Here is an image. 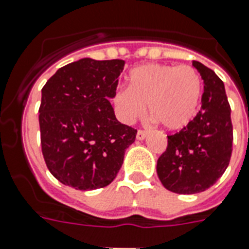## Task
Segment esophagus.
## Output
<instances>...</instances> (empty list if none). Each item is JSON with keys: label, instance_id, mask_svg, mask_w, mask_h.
I'll return each instance as SVG.
<instances>
[{"label": "esophagus", "instance_id": "34e87169", "mask_svg": "<svg viewBox=\"0 0 249 249\" xmlns=\"http://www.w3.org/2000/svg\"><path fill=\"white\" fill-rule=\"evenodd\" d=\"M145 137H147V133L144 130H138V133H137V139L138 141H143Z\"/></svg>", "mask_w": 249, "mask_h": 249}]
</instances>
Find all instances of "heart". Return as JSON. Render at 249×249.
Wrapping results in <instances>:
<instances>
[{"instance_id":"heart-1","label":"heart","mask_w":249,"mask_h":249,"mask_svg":"<svg viewBox=\"0 0 249 249\" xmlns=\"http://www.w3.org/2000/svg\"><path fill=\"white\" fill-rule=\"evenodd\" d=\"M203 94L199 72L189 65L148 64L133 69L129 88H118L112 102L118 118L133 124L144 115L171 131L183 130L195 120Z\"/></svg>"}]
</instances>
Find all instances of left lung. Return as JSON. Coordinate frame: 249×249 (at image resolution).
I'll return each mask as SVG.
<instances>
[{
  "label": "left lung",
  "mask_w": 249,
  "mask_h": 249,
  "mask_svg": "<svg viewBox=\"0 0 249 249\" xmlns=\"http://www.w3.org/2000/svg\"><path fill=\"white\" fill-rule=\"evenodd\" d=\"M203 79L202 107L187 128L167 137L166 151L157 160L160 181L179 195H195L216 183L231 156L233 125L223 80L198 61Z\"/></svg>",
  "instance_id": "left-lung-1"
}]
</instances>
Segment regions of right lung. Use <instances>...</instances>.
Instances as JSON below:
<instances>
[{
  "label": "right lung",
  "instance_id": "1",
  "mask_svg": "<svg viewBox=\"0 0 249 249\" xmlns=\"http://www.w3.org/2000/svg\"><path fill=\"white\" fill-rule=\"evenodd\" d=\"M125 61L82 58L62 66L42 88V153L58 181L79 191L114 180L137 130L121 124L110 100Z\"/></svg>",
  "mask_w": 249,
  "mask_h": 249
}]
</instances>
